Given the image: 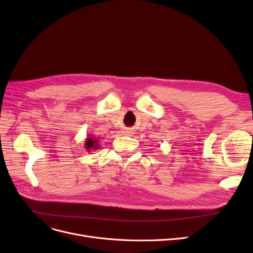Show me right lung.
<instances>
[{
	"label": "right lung",
	"mask_w": 253,
	"mask_h": 253,
	"mask_svg": "<svg viewBox=\"0 0 253 253\" xmlns=\"http://www.w3.org/2000/svg\"><path fill=\"white\" fill-rule=\"evenodd\" d=\"M98 148H99L98 139L95 136L88 135L87 138L85 139V149L87 150V152L96 151Z\"/></svg>",
	"instance_id": "1"
}]
</instances>
